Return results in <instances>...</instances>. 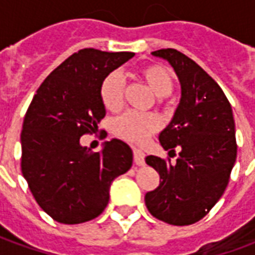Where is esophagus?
<instances>
[{"mask_svg":"<svg viewBox=\"0 0 255 255\" xmlns=\"http://www.w3.org/2000/svg\"><path fill=\"white\" fill-rule=\"evenodd\" d=\"M143 151L138 147H133V161H135V164L136 165H143Z\"/></svg>","mask_w":255,"mask_h":255,"instance_id":"1","label":"esophagus"}]
</instances>
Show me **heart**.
I'll use <instances>...</instances> for the list:
<instances>
[{
  "label": "heart",
  "instance_id": "1",
  "mask_svg": "<svg viewBox=\"0 0 255 255\" xmlns=\"http://www.w3.org/2000/svg\"><path fill=\"white\" fill-rule=\"evenodd\" d=\"M139 78L149 86V89L158 97H165L173 89V76L168 68L150 64L138 71ZM124 78L120 72L113 71L106 75L100 87V97L108 111L116 112L123 105L124 97ZM160 127L158 117L153 113H138L127 111L117 116L112 123V129L119 138L129 142H140Z\"/></svg>",
  "mask_w": 255,
  "mask_h": 255
}]
</instances>
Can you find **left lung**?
<instances>
[{
    "label": "left lung",
    "mask_w": 255,
    "mask_h": 255,
    "mask_svg": "<svg viewBox=\"0 0 255 255\" xmlns=\"http://www.w3.org/2000/svg\"><path fill=\"white\" fill-rule=\"evenodd\" d=\"M175 69L182 97L160 143L175 162L147 155L146 164L160 175V186L144 195L155 219L190 225L203 219L224 194L236 161L235 122L223 90L195 61L176 49L151 53Z\"/></svg>",
    "instance_id": "8db88e82"
}]
</instances>
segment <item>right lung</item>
Returning <instances> with one entry per match:
<instances>
[{
	"mask_svg": "<svg viewBox=\"0 0 255 255\" xmlns=\"http://www.w3.org/2000/svg\"><path fill=\"white\" fill-rule=\"evenodd\" d=\"M135 53L82 49L36 90L21 129V172L38 205L53 220L80 224L98 217L112 182L131 168L132 150L120 139L98 153L80 144L105 117L100 87Z\"/></svg>",
	"mask_w": 255,
	"mask_h": 255,
	"instance_id": "1",
	"label": "right lung"
}]
</instances>
